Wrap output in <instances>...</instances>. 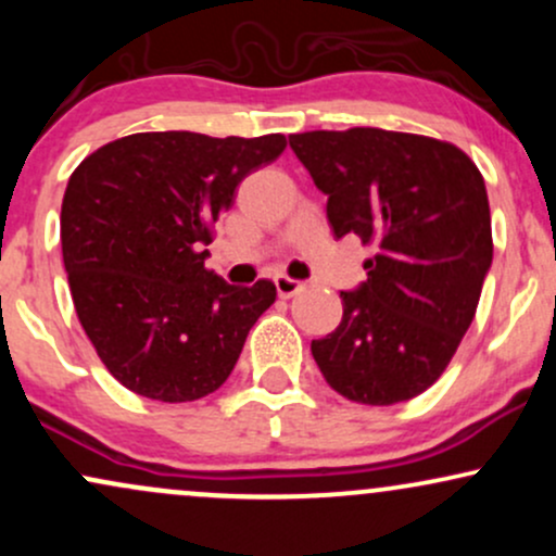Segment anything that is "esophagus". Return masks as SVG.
Returning <instances> with one entry per match:
<instances>
[{
  "mask_svg": "<svg viewBox=\"0 0 556 556\" xmlns=\"http://www.w3.org/2000/svg\"><path fill=\"white\" fill-rule=\"evenodd\" d=\"M274 285H277L279 298H295L298 292L305 290V285L300 282V279L287 277V274H277V277H274Z\"/></svg>",
  "mask_w": 556,
  "mask_h": 556,
  "instance_id": "34e87169",
  "label": "esophagus"
}]
</instances>
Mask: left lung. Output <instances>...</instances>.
Segmentation results:
<instances>
[{"mask_svg": "<svg viewBox=\"0 0 556 556\" xmlns=\"http://www.w3.org/2000/svg\"><path fill=\"white\" fill-rule=\"evenodd\" d=\"M329 195L337 238L374 248L368 279L340 292L342 321L311 353L327 384L361 405L426 392L460 348L494 256L483 175L455 143L350 127L290 136Z\"/></svg>", "mask_w": 556, "mask_h": 556, "instance_id": "1", "label": "left lung"}]
</instances>
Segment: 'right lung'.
<instances>
[{
	"mask_svg": "<svg viewBox=\"0 0 556 556\" xmlns=\"http://www.w3.org/2000/svg\"><path fill=\"white\" fill-rule=\"evenodd\" d=\"M285 146L282 132H136L96 149L70 175L60 227L75 314L130 392L193 402L232 374L277 287L227 285L206 269L203 245L242 177Z\"/></svg>",
	"mask_w": 556,
	"mask_h": 556,
	"instance_id": "add662e5",
	"label": "right lung"
}]
</instances>
